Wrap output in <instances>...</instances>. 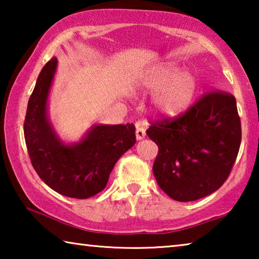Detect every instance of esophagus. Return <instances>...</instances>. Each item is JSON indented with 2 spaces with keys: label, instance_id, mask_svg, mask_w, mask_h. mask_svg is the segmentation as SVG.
<instances>
[{
  "label": "esophagus",
  "instance_id": "obj_1",
  "mask_svg": "<svg viewBox=\"0 0 259 259\" xmlns=\"http://www.w3.org/2000/svg\"><path fill=\"white\" fill-rule=\"evenodd\" d=\"M146 133H145V128H144L142 123H136V138L137 140H142L145 138Z\"/></svg>",
  "mask_w": 259,
  "mask_h": 259
}]
</instances>
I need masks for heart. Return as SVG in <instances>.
I'll list each match as a JSON object with an SVG mask.
<instances>
[{
    "label": "heart",
    "instance_id": "1",
    "mask_svg": "<svg viewBox=\"0 0 259 259\" xmlns=\"http://www.w3.org/2000/svg\"><path fill=\"white\" fill-rule=\"evenodd\" d=\"M138 89L144 95H154L151 109L155 115L174 120L183 116L194 105L199 82L194 74L182 65L162 63L142 73Z\"/></svg>",
    "mask_w": 259,
    "mask_h": 259
}]
</instances>
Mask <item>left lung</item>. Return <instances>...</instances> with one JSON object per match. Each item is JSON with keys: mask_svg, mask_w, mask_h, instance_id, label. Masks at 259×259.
Masks as SVG:
<instances>
[{"mask_svg": "<svg viewBox=\"0 0 259 259\" xmlns=\"http://www.w3.org/2000/svg\"><path fill=\"white\" fill-rule=\"evenodd\" d=\"M146 134L159 154L153 174L170 198L188 202L217 191L229 177L241 144L232 95H205L183 116L152 123Z\"/></svg>", "mask_w": 259, "mask_h": 259, "instance_id": "obj_1", "label": "left lung"}]
</instances>
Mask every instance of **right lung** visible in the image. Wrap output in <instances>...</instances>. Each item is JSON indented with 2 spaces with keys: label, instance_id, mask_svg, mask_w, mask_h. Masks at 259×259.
Masks as SVG:
<instances>
[{
  "label": "right lung",
  "instance_id": "add662e5",
  "mask_svg": "<svg viewBox=\"0 0 259 259\" xmlns=\"http://www.w3.org/2000/svg\"><path fill=\"white\" fill-rule=\"evenodd\" d=\"M58 59L45 65L26 112L24 135L40 178L61 195L91 198L107 185L117 160L136 143L134 123L94 124L77 142L61 139L49 117V96Z\"/></svg>",
  "mask_w": 259,
  "mask_h": 259
}]
</instances>
